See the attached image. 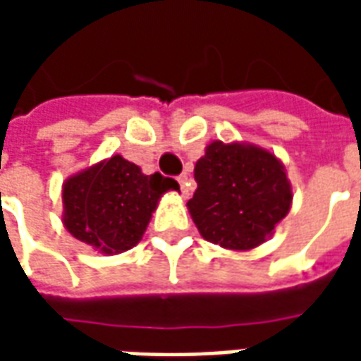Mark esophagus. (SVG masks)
<instances>
[{
	"label": "esophagus",
	"instance_id": "34e87169",
	"mask_svg": "<svg viewBox=\"0 0 361 361\" xmlns=\"http://www.w3.org/2000/svg\"><path fill=\"white\" fill-rule=\"evenodd\" d=\"M178 181H180V185H181V193L183 195H189V178H188V173H181V176H178Z\"/></svg>",
	"mask_w": 361,
	"mask_h": 361
}]
</instances>
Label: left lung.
Wrapping results in <instances>:
<instances>
[{
    "label": "left lung",
    "mask_w": 361,
    "mask_h": 361,
    "mask_svg": "<svg viewBox=\"0 0 361 361\" xmlns=\"http://www.w3.org/2000/svg\"><path fill=\"white\" fill-rule=\"evenodd\" d=\"M195 181L188 201L193 222L204 240L226 250L265 242L292 203L284 166L250 145H209L195 164Z\"/></svg>",
    "instance_id": "8db88e82"
}]
</instances>
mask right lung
I'll return each instance as SVG.
<instances>
[{
    "instance_id": "1",
    "label": "right lung",
    "mask_w": 361,
    "mask_h": 361,
    "mask_svg": "<svg viewBox=\"0 0 361 361\" xmlns=\"http://www.w3.org/2000/svg\"><path fill=\"white\" fill-rule=\"evenodd\" d=\"M178 181L139 166L119 154L69 178L63 185V222L69 234L102 253L133 247L147 230L158 199Z\"/></svg>"
}]
</instances>
